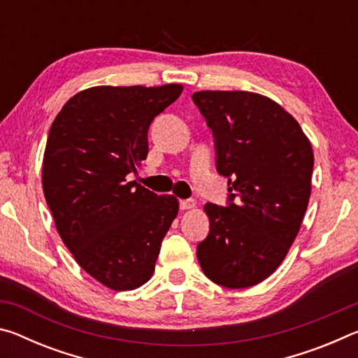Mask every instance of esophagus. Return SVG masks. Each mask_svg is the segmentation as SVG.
<instances>
[{
    "instance_id": "obj_1",
    "label": "esophagus",
    "mask_w": 358,
    "mask_h": 358,
    "mask_svg": "<svg viewBox=\"0 0 358 358\" xmlns=\"http://www.w3.org/2000/svg\"><path fill=\"white\" fill-rule=\"evenodd\" d=\"M196 207V202L192 199H186V201H180V208L181 210H191Z\"/></svg>"
}]
</instances>
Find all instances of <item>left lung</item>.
Listing matches in <instances>:
<instances>
[{
    "label": "left lung",
    "instance_id": "1",
    "mask_svg": "<svg viewBox=\"0 0 358 358\" xmlns=\"http://www.w3.org/2000/svg\"><path fill=\"white\" fill-rule=\"evenodd\" d=\"M213 131L217 172L229 178V207L205 203L210 234L197 246L203 273L217 286L251 287L282 264L311 196L314 155L299 121L252 92H196Z\"/></svg>",
    "mask_w": 358,
    "mask_h": 358
}]
</instances>
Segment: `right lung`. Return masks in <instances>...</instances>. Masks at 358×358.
Segmentation results:
<instances>
[{
    "label": "right lung",
    "mask_w": 358,
    "mask_h": 358,
    "mask_svg": "<svg viewBox=\"0 0 358 358\" xmlns=\"http://www.w3.org/2000/svg\"><path fill=\"white\" fill-rule=\"evenodd\" d=\"M183 85L92 87L66 102L52 123L42 189L76 262L120 292L153 276L178 199L151 192L126 175L148 155V128Z\"/></svg>",
    "instance_id": "1"
}]
</instances>
